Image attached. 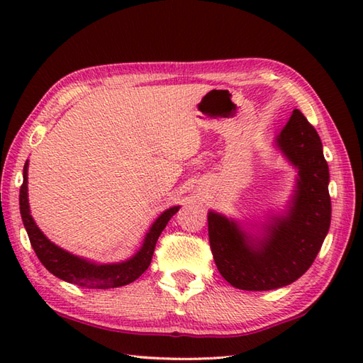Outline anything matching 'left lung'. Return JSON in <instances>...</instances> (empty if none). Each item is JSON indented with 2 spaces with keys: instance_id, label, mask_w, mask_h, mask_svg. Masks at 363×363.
I'll return each instance as SVG.
<instances>
[{
  "instance_id": "8db88e82",
  "label": "left lung",
  "mask_w": 363,
  "mask_h": 363,
  "mask_svg": "<svg viewBox=\"0 0 363 363\" xmlns=\"http://www.w3.org/2000/svg\"><path fill=\"white\" fill-rule=\"evenodd\" d=\"M276 145L298 168L287 212L272 215L262 237L225 215H207L215 265L240 290H273L295 282L313 264L330 226L329 168L317 130L295 109Z\"/></svg>"
}]
</instances>
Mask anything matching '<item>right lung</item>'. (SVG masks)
Segmentation results:
<instances>
[{"instance_id": "right-lung-1", "label": "right lung", "mask_w": 363, "mask_h": 363, "mask_svg": "<svg viewBox=\"0 0 363 363\" xmlns=\"http://www.w3.org/2000/svg\"><path fill=\"white\" fill-rule=\"evenodd\" d=\"M179 211V206L169 207L164 213H160L157 220L152 223L148 234L145 235L142 248L133 257L118 262V264H95L87 259H82L68 252L57 245L50 242L40 229L29 211L28 201V160L23 168V184L20 187V213L23 225L26 228L29 242L33 245L38 260L59 279L76 284L86 289H115L121 285H128L140 277L146 268L150 267L156 242L162 230L165 229L169 218Z\"/></svg>"}]
</instances>
